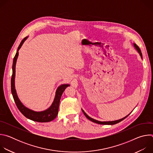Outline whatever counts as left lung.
<instances>
[{"label":"left lung","instance_id":"1","mask_svg":"<svg viewBox=\"0 0 153 153\" xmlns=\"http://www.w3.org/2000/svg\"><path fill=\"white\" fill-rule=\"evenodd\" d=\"M134 46L135 47V48H136V50H137V51L139 52V53L140 54L141 57L142 58V53H141V51H140V49L139 48V47L136 44H135V43H134ZM82 111H83L84 115L86 116V117L87 119H89L90 120H91V121H92V122H94V123H98V124H101V125H114V124H116V123H119V122L122 121L123 120H124L126 117H127L129 116V115H128V116H126V117H123V118H122V119H119V120H115V121L100 122V121H98V120H95V119H93V118L89 117L88 115H87V114L85 113V111H84L83 110H82Z\"/></svg>","mask_w":153,"mask_h":153}]
</instances>
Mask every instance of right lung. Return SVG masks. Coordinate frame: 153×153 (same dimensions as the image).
Instances as JSON below:
<instances>
[{
  "label": "right lung",
  "instance_id": "1",
  "mask_svg": "<svg viewBox=\"0 0 153 153\" xmlns=\"http://www.w3.org/2000/svg\"><path fill=\"white\" fill-rule=\"evenodd\" d=\"M27 39V37H25L22 42H20V45L17 48V51L16 52V54L14 57L13 59V74L11 76V93L13 97V99L14 100V102L16 103V105L19 109V110L21 112L24 116H25L27 118L38 122H48L50 121H52L54 120L57 116L58 111H59V103L60 100V98L62 96V93L65 91V90L70 85L68 84H64L58 87L57 89L56 93V96L54 98V100L51 105V106L47 109V110L41 111V112H36L33 110H30V109L26 108L22 103L20 102L19 100L16 92L15 90V86H14V78H15V68H16V60L19 55V50L23 45L24 42L25 40Z\"/></svg>",
  "mask_w": 153,
  "mask_h": 153
}]
</instances>
